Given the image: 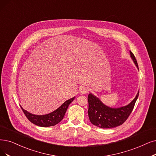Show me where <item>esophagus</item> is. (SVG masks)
Wrapping results in <instances>:
<instances>
[{"mask_svg": "<svg viewBox=\"0 0 156 156\" xmlns=\"http://www.w3.org/2000/svg\"><path fill=\"white\" fill-rule=\"evenodd\" d=\"M88 88L85 86H83L80 87V92L81 94H86V93H88Z\"/></svg>", "mask_w": 156, "mask_h": 156, "instance_id": "esophagus-1", "label": "esophagus"}]
</instances>
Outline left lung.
<instances>
[{
  "instance_id": "obj_1",
  "label": "left lung",
  "mask_w": 156,
  "mask_h": 156,
  "mask_svg": "<svg viewBox=\"0 0 156 156\" xmlns=\"http://www.w3.org/2000/svg\"><path fill=\"white\" fill-rule=\"evenodd\" d=\"M130 54L139 70L135 56L130 51ZM138 95L139 91L136 97L129 104L120 108H113L105 105L98 97L90 93L88 96V116L91 123L102 129H111L121 126L131 113Z\"/></svg>"
}]
</instances>
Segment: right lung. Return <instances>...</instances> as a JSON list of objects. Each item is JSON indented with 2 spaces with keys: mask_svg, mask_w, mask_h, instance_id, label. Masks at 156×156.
<instances>
[{
  "mask_svg": "<svg viewBox=\"0 0 156 156\" xmlns=\"http://www.w3.org/2000/svg\"><path fill=\"white\" fill-rule=\"evenodd\" d=\"M75 98H76V97L67 100L66 101H65L57 109H55V111L52 112V113L43 115H33L27 111L26 110L23 109L21 105L20 107L25 115L26 116L27 119L30 122H32L33 123L35 124V125L40 127H51L56 125V124H58L63 120L68 105L70 104V103L73 101Z\"/></svg>",
  "mask_w": 156,
  "mask_h": 156,
  "instance_id": "add662e5",
  "label": "right lung"
}]
</instances>
